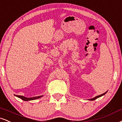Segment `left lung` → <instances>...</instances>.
Returning a JSON list of instances; mask_svg holds the SVG:
<instances>
[{
	"mask_svg": "<svg viewBox=\"0 0 122 122\" xmlns=\"http://www.w3.org/2000/svg\"><path fill=\"white\" fill-rule=\"evenodd\" d=\"M106 93H106H103V94H101V95H98V96H97V97H94V98H92V99H89V100H91V101H94V100H95V99H97L98 98H99V97H101V96H102V95H105V94Z\"/></svg>",
	"mask_w": 122,
	"mask_h": 122,
	"instance_id": "obj_1",
	"label": "left lung"
}]
</instances>
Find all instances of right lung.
Segmentation results:
<instances>
[{
    "label": "right lung",
    "instance_id": "right-lung-1",
    "mask_svg": "<svg viewBox=\"0 0 122 122\" xmlns=\"http://www.w3.org/2000/svg\"><path fill=\"white\" fill-rule=\"evenodd\" d=\"M16 96L17 97L20 98V99H23V101H25L35 100V99H38V98H40L41 97H42V96H38V97H31V98H26L24 96H21V95H16Z\"/></svg>",
    "mask_w": 122,
    "mask_h": 122
}]
</instances>
